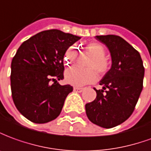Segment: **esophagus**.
I'll return each mask as SVG.
<instances>
[{"label":"esophagus","instance_id":"obj_1","mask_svg":"<svg viewBox=\"0 0 151 151\" xmlns=\"http://www.w3.org/2000/svg\"><path fill=\"white\" fill-rule=\"evenodd\" d=\"M84 90L83 88H80V87H74V91L76 92H78V93H81L82 91Z\"/></svg>","mask_w":151,"mask_h":151}]
</instances>
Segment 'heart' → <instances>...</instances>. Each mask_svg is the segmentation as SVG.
I'll return each instance as SVG.
<instances>
[{
  "instance_id": "b5f03b06",
  "label": "heart",
  "mask_w": 151,
  "mask_h": 151,
  "mask_svg": "<svg viewBox=\"0 0 151 151\" xmlns=\"http://www.w3.org/2000/svg\"><path fill=\"white\" fill-rule=\"evenodd\" d=\"M85 50L93 56L88 67L95 68L98 73L104 75L110 69V61L106 55V49L102 44L98 41H91L85 45ZM78 50L74 46L69 47L65 53V61L67 64L71 63L77 56ZM65 80L68 84L75 86H83L94 82L98 76L93 68L81 69L72 67L65 71Z\"/></svg>"
}]
</instances>
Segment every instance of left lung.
Returning <instances> with one entry per match:
<instances>
[{
    "label": "left lung",
    "instance_id": "8db88e82",
    "mask_svg": "<svg viewBox=\"0 0 151 151\" xmlns=\"http://www.w3.org/2000/svg\"><path fill=\"white\" fill-rule=\"evenodd\" d=\"M105 44L111 56V68L100 81L102 89L94 90V101L85 105L92 123L111 129L132 115L143 88L145 68L138 51L122 37L115 35L96 36Z\"/></svg>",
    "mask_w": 151,
    "mask_h": 151
}]
</instances>
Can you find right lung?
<instances>
[{
  "label": "right lung",
  "instance_id": "obj_1",
  "mask_svg": "<svg viewBox=\"0 0 151 151\" xmlns=\"http://www.w3.org/2000/svg\"><path fill=\"white\" fill-rule=\"evenodd\" d=\"M80 36L57 29L43 31L20 45L11 63L10 84L14 103L24 117L36 124L60 115L73 87L61 85L63 58Z\"/></svg>",
  "mask_w": 151,
  "mask_h": 151
}]
</instances>
